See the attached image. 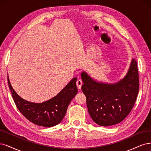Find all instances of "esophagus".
Segmentation results:
<instances>
[{
	"label": "esophagus",
	"mask_w": 151,
	"mask_h": 151,
	"mask_svg": "<svg viewBox=\"0 0 151 151\" xmlns=\"http://www.w3.org/2000/svg\"><path fill=\"white\" fill-rule=\"evenodd\" d=\"M82 85H83V82H82V81L81 80H78L76 81V86L78 87V88L80 89Z\"/></svg>",
	"instance_id": "esophagus-1"
}]
</instances>
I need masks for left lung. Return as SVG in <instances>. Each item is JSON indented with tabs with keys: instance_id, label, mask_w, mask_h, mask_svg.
I'll use <instances>...</instances> for the list:
<instances>
[{
	"instance_id": "8db88e82",
	"label": "left lung",
	"mask_w": 151,
	"mask_h": 151,
	"mask_svg": "<svg viewBox=\"0 0 151 151\" xmlns=\"http://www.w3.org/2000/svg\"><path fill=\"white\" fill-rule=\"evenodd\" d=\"M80 75L83 83L81 90L92 120L103 127L124 120L133 108L139 93L138 69L134 58L127 73L115 83L98 81L85 71H82Z\"/></svg>"
}]
</instances>
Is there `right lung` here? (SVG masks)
Returning a JSON list of instances; mask_svg holds the SVG:
<instances>
[{
    "mask_svg": "<svg viewBox=\"0 0 151 151\" xmlns=\"http://www.w3.org/2000/svg\"><path fill=\"white\" fill-rule=\"evenodd\" d=\"M8 83L14 102L20 112L36 125L51 127L60 124L66 114L70 101L78 93L73 78L56 96L42 103H35L24 100L14 90L8 76Z\"/></svg>",
    "mask_w": 151,
    "mask_h": 151,
    "instance_id": "1",
    "label": "right lung"
}]
</instances>
